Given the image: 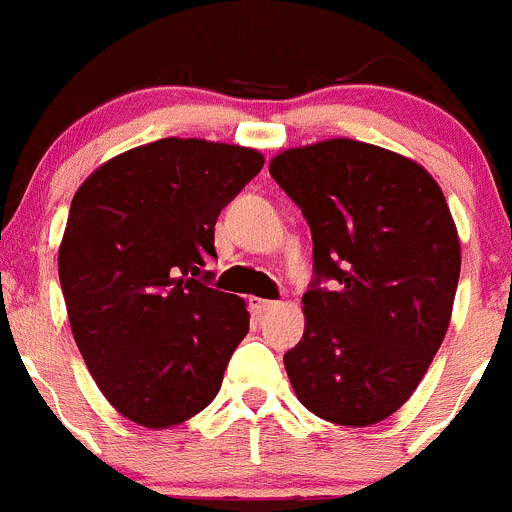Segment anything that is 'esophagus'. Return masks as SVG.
Returning <instances> with one entry per match:
<instances>
[{"mask_svg": "<svg viewBox=\"0 0 512 512\" xmlns=\"http://www.w3.org/2000/svg\"><path fill=\"white\" fill-rule=\"evenodd\" d=\"M249 306H251V311H254V316H266L268 311H273V308L278 306L276 301H266V298H249Z\"/></svg>", "mask_w": 512, "mask_h": 512, "instance_id": "1", "label": "esophagus"}]
</instances>
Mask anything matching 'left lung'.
Returning <instances> with one entry per match:
<instances>
[{"label":"left lung","mask_w":512,"mask_h":512,"mask_svg":"<svg viewBox=\"0 0 512 512\" xmlns=\"http://www.w3.org/2000/svg\"><path fill=\"white\" fill-rule=\"evenodd\" d=\"M311 226L306 331L283 356L298 401L373 426L411 398L443 343L460 244L433 176L353 139L288 149L268 166Z\"/></svg>","instance_id":"left-lung-1"}]
</instances>
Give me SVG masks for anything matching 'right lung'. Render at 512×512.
I'll list each match as a JSON object with an SVG mask.
<instances>
[{
	"instance_id": "1",
	"label": "right lung",
	"mask_w": 512,
	"mask_h": 512,
	"mask_svg": "<svg viewBox=\"0 0 512 512\" xmlns=\"http://www.w3.org/2000/svg\"><path fill=\"white\" fill-rule=\"evenodd\" d=\"M254 149L159 139L79 186L59 249L74 341L106 401L166 428L204 411L249 333L246 303L206 271L221 209L261 171Z\"/></svg>"
}]
</instances>
